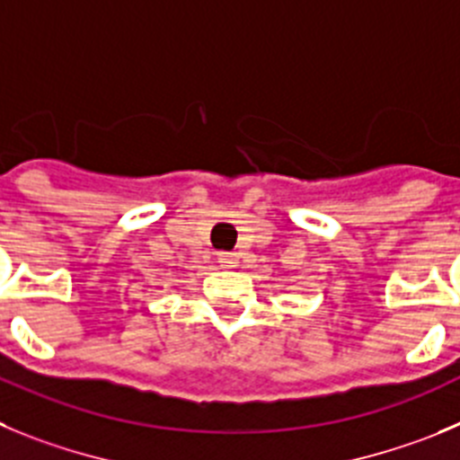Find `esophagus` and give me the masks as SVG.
Returning a JSON list of instances; mask_svg holds the SVG:
<instances>
[{"label": "esophagus", "mask_w": 460, "mask_h": 460, "mask_svg": "<svg viewBox=\"0 0 460 460\" xmlns=\"http://www.w3.org/2000/svg\"><path fill=\"white\" fill-rule=\"evenodd\" d=\"M217 259H220L222 268H235V266H238V254H235V252H220V254H217Z\"/></svg>", "instance_id": "esophagus-1"}]
</instances>
